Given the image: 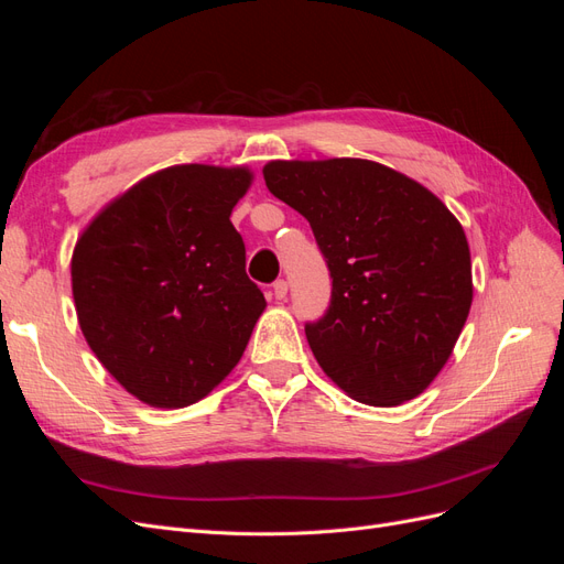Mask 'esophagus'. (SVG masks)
<instances>
[{
  "mask_svg": "<svg viewBox=\"0 0 564 564\" xmlns=\"http://www.w3.org/2000/svg\"><path fill=\"white\" fill-rule=\"evenodd\" d=\"M286 292H289V284L284 280H275L272 282V294H275L278 301H284L286 299Z\"/></svg>",
  "mask_w": 564,
  "mask_h": 564,
  "instance_id": "1",
  "label": "esophagus"
}]
</instances>
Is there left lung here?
I'll return each mask as SVG.
<instances>
[{
  "instance_id": "8db88e82",
  "label": "left lung",
  "mask_w": 564,
  "mask_h": 564,
  "mask_svg": "<svg viewBox=\"0 0 564 564\" xmlns=\"http://www.w3.org/2000/svg\"><path fill=\"white\" fill-rule=\"evenodd\" d=\"M263 178L308 218L329 268V308L305 322L324 373L373 406L421 395L473 301L458 220L423 185L369 160L270 162Z\"/></svg>"
}]
</instances>
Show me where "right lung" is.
I'll use <instances>...</instances> for the list:
<instances>
[{
	"instance_id": "1",
	"label": "right lung",
	"mask_w": 564,
	"mask_h": 564,
	"mask_svg": "<svg viewBox=\"0 0 564 564\" xmlns=\"http://www.w3.org/2000/svg\"><path fill=\"white\" fill-rule=\"evenodd\" d=\"M249 183L247 169L169 166L100 212L75 247L84 338L152 406H187L212 392L265 308L230 224Z\"/></svg>"
}]
</instances>
